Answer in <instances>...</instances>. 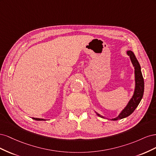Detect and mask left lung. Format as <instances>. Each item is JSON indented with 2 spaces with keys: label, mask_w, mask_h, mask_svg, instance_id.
Segmentation results:
<instances>
[{
  "label": "left lung",
  "mask_w": 156,
  "mask_h": 156,
  "mask_svg": "<svg viewBox=\"0 0 156 156\" xmlns=\"http://www.w3.org/2000/svg\"><path fill=\"white\" fill-rule=\"evenodd\" d=\"M127 55L129 56L130 60L131 61V63L133 64V67L135 68V90L133 95L132 98L130 99L127 105L125 107L123 110L121 111V112L119 115L115 119H111V120H118L122 119H124L126 117H127L131 115L133 111L135 110V108L137 107L139 103L142 100L143 94H144V79L141 72V68L138 62L137 59L136 58L134 53L131 51H127ZM96 115L101 118L104 119V116L100 115L96 112Z\"/></svg>",
  "instance_id": "8db88e82"
}]
</instances>
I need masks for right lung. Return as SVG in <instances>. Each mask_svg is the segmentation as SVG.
Listing matches in <instances>:
<instances>
[{
  "label": "right lung",
  "mask_w": 156,
  "mask_h": 156,
  "mask_svg": "<svg viewBox=\"0 0 156 156\" xmlns=\"http://www.w3.org/2000/svg\"><path fill=\"white\" fill-rule=\"evenodd\" d=\"M32 119H34L35 120H37V121H41V120H47L45 119H37V118H32Z\"/></svg>",
  "instance_id": "right-lung-1"
}]
</instances>
